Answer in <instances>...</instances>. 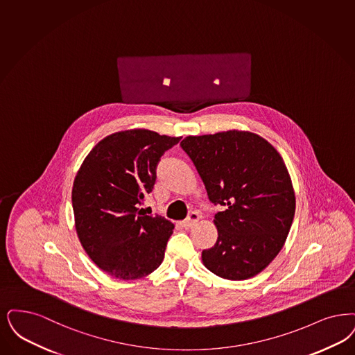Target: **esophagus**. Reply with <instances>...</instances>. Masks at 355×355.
<instances>
[{
  "mask_svg": "<svg viewBox=\"0 0 355 355\" xmlns=\"http://www.w3.org/2000/svg\"><path fill=\"white\" fill-rule=\"evenodd\" d=\"M199 214L196 213V211H193V213L189 214V216L181 222V226L184 228H190L191 226H194L197 222L199 220Z\"/></svg>",
  "mask_w": 355,
  "mask_h": 355,
  "instance_id": "1",
  "label": "esophagus"
}]
</instances>
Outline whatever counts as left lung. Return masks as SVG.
Segmentation results:
<instances>
[{"label":"left lung","instance_id":"left-lung-1","mask_svg":"<svg viewBox=\"0 0 355 355\" xmlns=\"http://www.w3.org/2000/svg\"><path fill=\"white\" fill-rule=\"evenodd\" d=\"M181 148L214 205L218 241L202 251L205 267L227 280L264 270L283 248L295 216V193L283 158L251 132L189 136Z\"/></svg>","mask_w":355,"mask_h":355}]
</instances>
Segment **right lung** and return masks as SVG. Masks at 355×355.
Wrapping results in <instances>:
<instances>
[{"label": "right lung", "instance_id": "add662e5", "mask_svg": "<svg viewBox=\"0 0 355 355\" xmlns=\"http://www.w3.org/2000/svg\"><path fill=\"white\" fill-rule=\"evenodd\" d=\"M181 137L148 129L117 132L85 157L72 187L75 227L85 252L108 275L136 280L164 260L174 225L140 209L162 155Z\"/></svg>", "mask_w": 355, "mask_h": 355}]
</instances>
